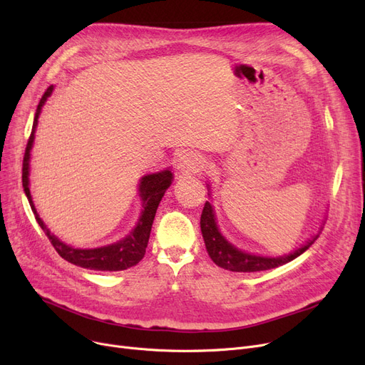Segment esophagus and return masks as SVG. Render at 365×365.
Listing matches in <instances>:
<instances>
[{
	"instance_id": "1",
	"label": "esophagus",
	"mask_w": 365,
	"mask_h": 365,
	"mask_svg": "<svg viewBox=\"0 0 365 365\" xmlns=\"http://www.w3.org/2000/svg\"><path fill=\"white\" fill-rule=\"evenodd\" d=\"M202 164V158L195 152H185L178 158V168L180 171H195Z\"/></svg>"
}]
</instances>
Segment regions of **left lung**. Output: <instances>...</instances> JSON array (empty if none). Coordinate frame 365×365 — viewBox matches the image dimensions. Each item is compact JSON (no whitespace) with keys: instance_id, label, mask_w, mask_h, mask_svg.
<instances>
[{"instance_id":"8db88e82","label":"left lung","mask_w":365,"mask_h":365,"mask_svg":"<svg viewBox=\"0 0 365 365\" xmlns=\"http://www.w3.org/2000/svg\"><path fill=\"white\" fill-rule=\"evenodd\" d=\"M210 185H207L208 189V197H212L210 194ZM201 234L205 242V248L208 256L212 257V260L223 267V269L232 271V272H257V271H267V269H274V267H278L281 264L289 263L299 257L302 253H304L308 248L314 244V241L318 238L319 231L314 234L308 241L297 247L296 250L290 252L289 255H282V256H260L255 253H248L245 250H241V248L235 247L231 241H227L226 237L220 232L216 213H215V207L212 205L210 201H205V205L202 208V215H201Z\"/></svg>"}]
</instances>
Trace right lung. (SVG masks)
Listing matches in <instances>:
<instances>
[{
	"instance_id": "obj_1",
	"label": "right lung",
	"mask_w": 365,
	"mask_h": 365,
	"mask_svg": "<svg viewBox=\"0 0 365 365\" xmlns=\"http://www.w3.org/2000/svg\"><path fill=\"white\" fill-rule=\"evenodd\" d=\"M53 90H54V87L50 86L47 88V91L43 94L40 103H38V106H36V112L34 117L31 138L28 140L25 157H24L22 183H24L25 195L29 201V205L32 208L38 225L41 226L44 234L47 235L51 245L54 247V250L59 253L61 257H63L65 260H68L69 263H72L75 266L86 267V269H91V271L115 272V271L128 269V267H131V266H136L145 256L152 223H153V219H155L157 208L165 194V190L170 187L175 175H173L170 167H168L165 170H161L157 173H149V175L142 176V179L139 182V192H138L140 202H142V212H140L136 226H134L128 232V235H125L124 238L115 241L112 244L94 247V248H75L57 238L47 227V225L43 222L40 215H38L35 204L32 201L31 189H29V185H31L29 183L31 150H32L34 140H35L38 118H40L41 109L46 105L47 99L51 96Z\"/></svg>"
}]
</instances>
